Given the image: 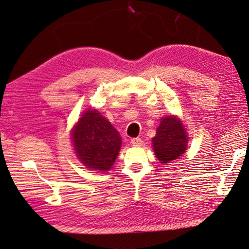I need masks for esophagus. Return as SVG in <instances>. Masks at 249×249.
<instances>
[{
  "label": "esophagus",
  "instance_id": "34e87169",
  "mask_svg": "<svg viewBox=\"0 0 249 249\" xmlns=\"http://www.w3.org/2000/svg\"><path fill=\"white\" fill-rule=\"evenodd\" d=\"M130 143L135 146H138V145H141L142 143H143V141H142L141 138H134V139H131Z\"/></svg>",
  "mask_w": 249,
  "mask_h": 249
}]
</instances>
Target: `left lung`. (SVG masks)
I'll return each instance as SVG.
<instances>
[{"instance_id":"8db88e82","label":"left lung","mask_w":249,"mask_h":249,"mask_svg":"<svg viewBox=\"0 0 249 249\" xmlns=\"http://www.w3.org/2000/svg\"><path fill=\"white\" fill-rule=\"evenodd\" d=\"M188 136L183 123L174 115L160 120L156 136L152 139L157 160L162 165L181 157L187 149Z\"/></svg>"}]
</instances>
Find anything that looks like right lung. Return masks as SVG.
I'll use <instances>...</instances> for the list:
<instances>
[{
    "mask_svg": "<svg viewBox=\"0 0 249 249\" xmlns=\"http://www.w3.org/2000/svg\"><path fill=\"white\" fill-rule=\"evenodd\" d=\"M71 139L83 166L100 172L112 168L122 144L119 131L96 109L84 111L71 129Z\"/></svg>",
    "mask_w": 249,
    "mask_h": 249,
    "instance_id": "right-lung-1",
    "label": "right lung"
}]
</instances>
